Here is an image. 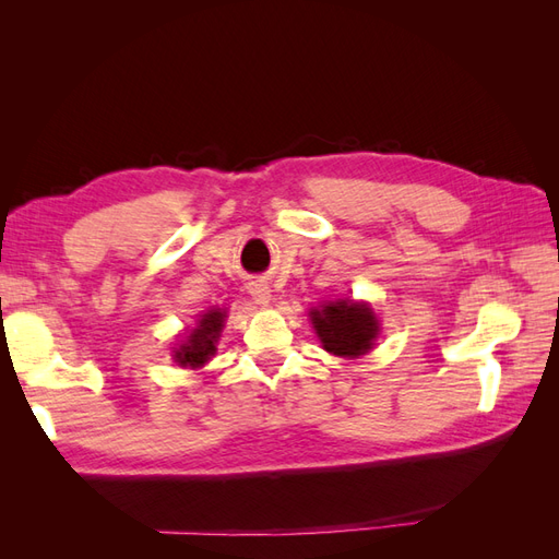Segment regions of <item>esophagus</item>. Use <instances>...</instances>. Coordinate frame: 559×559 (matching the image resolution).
<instances>
[{
  "mask_svg": "<svg viewBox=\"0 0 559 559\" xmlns=\"http://www.w3.org/2000/svg\"><path fill=\"white\" fill-rule=\"evenodd\" d=\"M249 294L253 298V302H259V306H267L270 302V286L263 280H257L249 284Z\"/></svg>",
  "mask_w": 559,
  "mask_h": 559,
  "instance_id": "1",
  "label": "esophagus"
}]
</instances>
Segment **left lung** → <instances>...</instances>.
<instances>
[{"label": "left lung", "mask_w": 559, "mask_h": 559, "mask_svg": "<svg viewBox=\"0 0 559 559\" xmlns=\"http://www.w3.org/2000/svg\"><path fill=\"white\" fill-rule=\"evenodd\" d=\"M312 324L326 352L337 357H359L373 347L378 335V319L368 306L341 300L326 308L312 310Z\"/></svg>", "instance_id": "obj_1"}]
</instances>
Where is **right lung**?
Masks as SVG:
<instances>
[{"label":"right lung","mask_w":559,"mask_h":559,"mask_svg":"<svg viewBox=\"0 0 559 559\" xmlns=\"http://www.w3.org/2000/svg\"><path fill=\"white\" fill-rule=\"evenodd\" d=\"M224 312L222 310H210L207 314H202L198 329L189 335V341H186L177 354L175 359L181 366H191L198 368L205 364L212 354L216 352V341H218V333H222L224 326Z\"/></svg>","instance_id":"add662e5"}]
</instances>
